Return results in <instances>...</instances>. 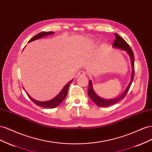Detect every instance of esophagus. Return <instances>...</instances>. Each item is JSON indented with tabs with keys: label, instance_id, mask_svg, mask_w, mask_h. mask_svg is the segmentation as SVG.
Listing matches in <instances>:
<instances>
[{
	"label": "esophagus",
	"instance_id": "obj_1",
	"mask_svg": "<svg viewBox=\"0 0 152 152\" xmlns=\"http://www.w3.org/2000/svg\"><path fill=\"white\" fill-rule=\"evenodd\" d=\"M86 75V72L85 71H80L78 74H77V76H83Z\"/></svg>",
	"mask_w": 152,
	"mask_h": 152
}]
</instances>
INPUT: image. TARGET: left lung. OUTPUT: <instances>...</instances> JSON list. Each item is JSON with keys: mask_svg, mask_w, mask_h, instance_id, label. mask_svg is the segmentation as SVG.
<instances>
[{"mask_svg": "<svg viewBox=\"0 0 152 152\" xmlns=\"http://www.w3.org/2000/svg\"><path fill=\"white\" fill-rule=\"evenodd\" d=\"M115 39L113 43V46L115 48H118L124 50L125 51H126L127 52V53L130 55V57H131V62H132V66L133 67V71H132V79L131 83H129V86H127V88L125 90V92L120 95L119 97H117L115 99H102L100 97H99L98 95L95 94L94 92V90L92 88V81L90 80L89 81V85H88V95L90 97V98L92 99V101L95 104L101 106V107H107V106H110L111 105H113L116 102H118L120 100H122V99L125 98V97L126 96V95L128 92V91L131 87V84L133 81L134 80V73H135V71H134V53L131 48V47L129 45L128 43L125 41L122 37H121L118 34H115Z\"/></svg>", "mask_w": 152, "mask_h": 152, "instance_id": "obj_1", "label": "left lung"}]
</instances>
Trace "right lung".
<instances>
[{"instance_id":"add662e5","label":"right lung","mask_w":152,"mask_h":152,"mask_svg":"<svg viewBox=\"0 0 152 152\" xmlns=\"http://www.w3.org/2000/svg\"><path fill=\"white\" fill-rule=\"evenodd\" d=\"M55 32H40V33L36 34V36H34L32 38L30 39L28 41V42L33 41L34 40L38 39H40V38H41L42 37H45L47 35H50V34H53ZM72 80H71L68 83H67V85L64 86L63 89L62 90L61 92L59 93V94L57 95V96H56L54 99H51V100H50V101H45V102L37 101L34 100V99H33L31 97L29 96V95L28 94H27V95L28 96V97L30 98V100H31L34 104H36L37 105V106H41L42 107H45V108H54V107H56L57 106H58L64 100V99L66 98V97L67 96L69 85H70V84H71V82L72 81Z\"/></svg>"}]
</instances>
